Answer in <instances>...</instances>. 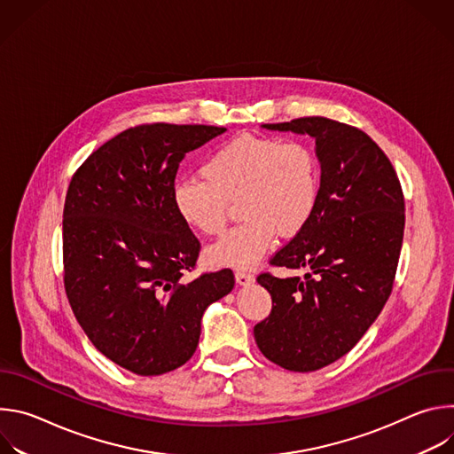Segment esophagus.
Segmentation results:
<instances>
[{
	"label": "esophagus",
	"instance_id": "obj_1",
	"mask_svg": "<svg viewBox=\"0 0 454 454\" xmlns=\"http://www.w3.org/2000/svg\"><path fill=\"white\" fill-rule=\"evenodd\" d=\"M235 280L239 286H249L254 280V277L247 271H235Z\"/></svg>",
	"mask_w": 454,
	"mask_h": 454
}]
</instances>
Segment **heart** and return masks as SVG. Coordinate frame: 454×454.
Segmentation results:
<instances>
[{
  "mask_svg": "<svg viewBox=\"0 0 454 454\" xmlns=\"http://www.w3.org/2000/svg\"><path fill=\"white\" fill-rule=\"evenodd\" d=\"M203 179L176 183L172 200L179 217L205 235H219L237 201L242 221L208 249L215 266H254L275 233L298 235L319 198V161L300 140L242 135L219 145L203 161Z\"/></svg>",
  "mask_w": 454,
  "mask_h": 454,
  "instance_id": "b5f03b06",
  "label": "heart"
}]
</instances>
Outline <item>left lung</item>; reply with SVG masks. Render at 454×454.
<instances>
[{
    "label": "left lung",
    "instance_id": "1",
    "mask_svg": "<svg viewBox=\"0 0 454 454\" xmlns=\"http://www.w3.org/2000/svg\"><path fill=\"white\" fill-rule=\"evenodd\" d=\"M310 135L321 163L316 210L271 258L303 277L261 273L273 307L253 334L261 352L291 372H314L348 354L394 289L404 237V193L382 149L361 129L325 116L264 123Z\"/></svg>",
    "mask_w": 454,
    "mask_h": 454
}]
</instances>
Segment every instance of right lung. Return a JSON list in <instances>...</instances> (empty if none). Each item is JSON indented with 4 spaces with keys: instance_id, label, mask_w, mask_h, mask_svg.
I'll return each mask as SVG.
<instances>
[{
    "instance_id": "right-lung-1",
    "label": "right lung",
    "mask_w": 454,
    "mask_h": 454,
    "mask_svg": "<svg viewBox=\"0 0 454 454\" xmlns=\"http://www.w3.org/2000/svg\"><path fill=\"white\" fill-rule=\"evenodd\" d=\"M224 131L165 121L129 127L70 181L64 289L95 348L137 375L184 364L198 348L205 309L235 286L228 268L183 280L196 270L201 244L172 200L184 154Z\"/></svg>"
}]
</instances>
